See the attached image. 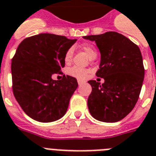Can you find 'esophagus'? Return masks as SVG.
<instances>
[{
	"label": "esophagus",
	"instance_id": "34e87169",
	"mask_svg": "<svg viewBox=\"0 0 156 156\" xmlns=\"http://www.w3.org/2000/svg\"><path fill=\"white\" fill-rule=\"evenodd\" d=\"M78 85H79V86H82L83 83H85V82H84V81H82V80H78Z\"/></svg>",
	"mask_w": 156,
	"mask_h": 156
}]
</instances>
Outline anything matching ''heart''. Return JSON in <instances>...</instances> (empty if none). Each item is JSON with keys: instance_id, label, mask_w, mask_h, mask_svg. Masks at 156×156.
Wrapping results in <instances>:
<instances>
[{"instance_id": "obj_1", "label": "heart", "mask_w": 156, "mask_h": 156, "mask_svg": "<svg viewBox=\"0 0 156 156\" xmlns=\"http://www.w3.org/2000/svg\"><path fill=\"white\" fill-rule=\"evenodd\" d=\"M82 49L84 51V53L87 55V57L91 59L93 58H96L97 56V52H96L95 49L93 45L90 44H84L81 46ZM72 56H73V49H69L66 51L64 57L65 62L66 63H69L72 59ZM68 74L72 77L78 78V79H85L87 78L88 74H89V71L87 69H82L79 67L74 66L72 67L68 70Z\"/></svg>"}]
</instances>
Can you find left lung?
Instances as JSON below:
<instances>
[{
	"mask_svg": "<svg viewBox=\"0 0 156 156\" xmlns=\"http://www.w3.org/2000/svg\"><path fill=\"white\" fill-rule=\"evenodd\" d=\"M95 41L101 54L96 76L104 79L100 84L89 81L92 87L87 105L95 119L104 122L122 120L135 107L144 78V67L140 48L116 32L84 36Z\"/></svg>",
	"mask_w": 156,
	"mask_h": 156,
	"instance_id": "left-lung-1",
	"label": "left lung"
}]
</instances>
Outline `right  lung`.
Masks as SVG:
<instances>
[{
  "instance_id": "1",
  "label": "right lung",
  "mask_w": 156,
  "mask_h": 156,
  "mask_svg": "<svg viewBox=\"0 0 156 156\" xmlns=\"http://www.w3.org/2000/svg\"><path fill=\"white\" fill-rule=\"evenodd\" d=\"M77 39L40 34L21 41L12 60V91L28 116L41 122L60 119L66 113L77 79L63 75L54 80L65 66V54Z\"/></svg>"
}]
</instances>
